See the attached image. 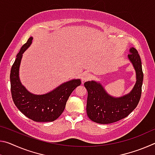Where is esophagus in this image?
Instances as JSON below:
<instances>
[{"label":"esophagus","instance_id":"obj_1","mask_svg":"<svg viewBox=\"0 0 155 155\" xmlns=\"http://www.w3.org/2000/svg\"><path fill=\"white\" fill-rule=\"evenodd\" d=\"M90 78H91V74L90 73L84 72L83 74L81 75V81H82L83 83H84L86 81L90 80Z\"/></svg>","mask_w":155,"mask_h":155}]
</instances>
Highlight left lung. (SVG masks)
Here are the masks:
<instances>
[{
    "label": "left lung",
    "instance_id": "obj_1",
    "mask_svg": "<svg viewBox=\"0 0 155 155\" xmlns=\"http://www.w3.org/2000/svg\"><path fill=\"white\" fill-rule=\"evenodd\" d=\"M128 57L136 72V83L130 93L119 98L109 95L100 83L91 81L84 83L87 90V114L99 124L114 123L128 116L140 102L143 74L140 54L135 48H130Z\"/></svg>",
    "mask_w": 155,
    "mask_h": 155
}]
</instances>
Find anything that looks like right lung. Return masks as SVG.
Returning a JSON list of instances; mask_svg holds the SVG:
<instances>
[{
  "label": "right lung",
  "mask_w": 155,
  "mask_h": 155,
  "mask_svg": "<svg viewBox=\"0 0 155 155\" xmlns=\"http://www.w3.org/2000/svg\"><path fill=\"white\" fill-rule=\"evenodd\" d=\"M32 40L31 37L22 46L12 67L10 82L12 99L17 108L29 119L35 122H52L61 115L70 94L81 85V81L80 79L68 81L42 95L27 91L20 81L19 68L22 54L30 46Z\"/></svg>",
  "instance_id": "obj_1"
}]
</instances>
